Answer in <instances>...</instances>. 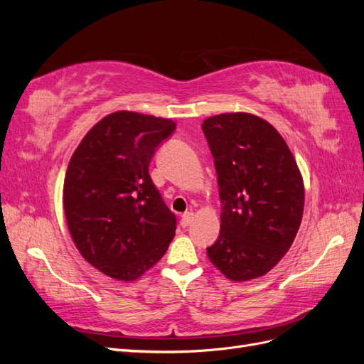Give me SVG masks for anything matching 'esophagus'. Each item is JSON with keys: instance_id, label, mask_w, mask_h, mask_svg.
<instances>
[{"instance_id": "34e87169", "label": "esophagus", "mask_w": 364, "mask_h": 364, "mask_svg": "<svg viewBox=\"0 0 364 364\" xmlns=\"http://www.w3.org/2000/svg\"><path fill=\"white\" fill-rule=\"evenodd\" d=\"M193 218H194V214H193V213H185V214L182 215V218H181V225H182V228L190 226V225H191V222H193Z\"/></svg>"}]
</instances>
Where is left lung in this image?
<instances>
[{
    "mask_svg": "<svg viewBox=\"0 0 364 364\" xmlns=\"http://www.w3.org/2000/svg\"><path fill=\"white\" fill-rule=\"evenodd\" d=\"M222 200V225L208 258L230 281L269 273L291 247L304 214V179L287 142L247 112L209 117L202 124Z\"/></svg>",
    "mask_w": 364,
    "mask_h": 364,
    "instance_id": "obj_1",
    "label": "left lung"
}]
</instances>
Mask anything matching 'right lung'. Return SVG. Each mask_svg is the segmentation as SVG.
I'll list each match as a JSON object with an SVG mask.
<instances>
[{
	"mask_svg": "<svg viewBox=\"0 0 364 364\" xmlns=\"http://www.w3.org/2000/svg\"><path fill=\"white\" fill-rule=\"evenodd\" d=\"M170 118L117 111L94 124L70 159L63 211L80 255L98 272L132 282L167 252L176 217L149 174Z\"/></svg>",
	"mask_w": 364,
	"mask_h": 364,
	"instance_id": "1",
	"label": "right lung"
}]
</instances>
